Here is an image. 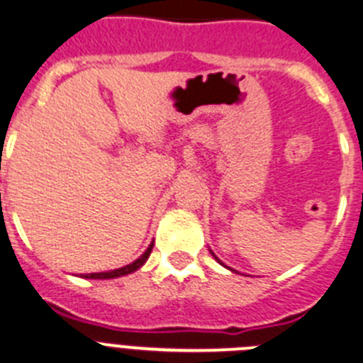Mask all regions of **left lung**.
I'll use <instances>...</instances> for the list:
<instances>
[{
  "label": "left lung",
  "instance_id": "obj_1",
  "mask_svg": "<svg viewBox=\"0 0 363 363\" xmlns=\"http://www.w3.org/2000/svg\"><path fill=\"white\" fill-rule=\"evenodd\" d=\"M210 251H211V250H210ZM211 255H213V257H215V253H213V251H211ZM215 260H217V262H220V260H218L217 257H215ZM220 264H222V262H220ZM231 271H233V269H231Z\"/></svg>",
  "mask_w": 363,
  "mask_h": 363
}]
</instances>
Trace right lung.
<instances>
[{
  "mask_svg": "<svg viewBox=\"0 0 363 363\" xmlns=\"http://www.w3.org/2000/svg\"><path fill=\"white\" fill-rule=\"evenodd\" d=\"M152 247H153V242L150 244L148 250L145 251V253L139 257L137 260H133L132 264H128V266H123L119 267V269H112V271H103V273H88V275H83V279H117V277H125V275H130V273H133V271H137L139 267L143 266V264L148 260L150 253H152Z\"/></svg>",
  "mask_w": 363,
  "mask_h": 363,
  "instance_id": "obj_1",
  "label": "right lung"
}]
</instances>
